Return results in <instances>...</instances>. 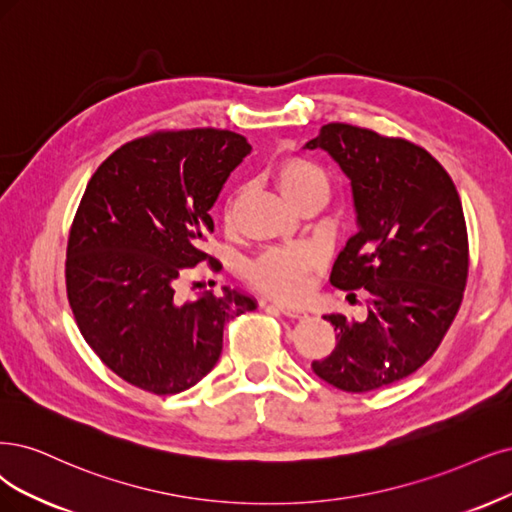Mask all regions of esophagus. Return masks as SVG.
<instances>
[{
  "mask_svg": "<svg viewBox=\"0 0 512 512\" xmlns=\"http://www.w3.org/2000/svg\"><path fill=\"white\" fill-rule=\"evenodd\" d=\"M268 308H276L278 312H282L285 316H291V318H304L306 316V310H301V308L291 306V304H285V301H274V304H268Z\"/></svg>",
  "mask_w": 512,
  "mask_h": 512,
  "instance_id": "esophagus-1",
  "label": "esophagus"
}]
</instances>
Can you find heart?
<instances>
[{"instance_id":"b5f03b06","label":"heart","mask_w":512,"mask_h":512,"mask_svg":"<svg viewBox=\"0 0 512 512\" xmlns=\"http://www.w3.org/2000/svg\"><path fill=\"white\" fill-rule=\"evenodd\" d=\"M272 179L280 194L291 204L306 196L329 194L325 170L308 158L289 156L278 160L272 166ZM234 206L236 198L230 200L225 208L227 219L232 217ZM318 261V251L308 244L282 246V249H270L251 261L246 268V276H249L251 285L263 293L278 299H297L308 291L310 274L318 266Z\"/></svg>"}]
</instances>
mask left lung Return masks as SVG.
I'll return each instance as SVG.
<instances>
[{
  "mask_svg": "<svg viewBox=\"0 0 512 512\" xmlns=\"http://www.w3.org/2000/svg\"><path fill=\"white\" fill-rule=\"evenodd\" d=\"M323 149L350 179L358 232L339 251L331 285L367 289L365 320L327 314L335 350L312 363L346 392L418 371L456 318L468 276L458 189L426 149L350 124H327L304 145Z\"/></svg>",
  "mask_w": 512,
  "mask_h": 512,
  "instance_id": "obj_1",
  "label": "left lung"
}]
</instances>
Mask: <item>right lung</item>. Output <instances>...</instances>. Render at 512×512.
Returning <instances> with one entry per match:
<instances>
[{
	"instance_id": "obj_1",
	"label": "right lung",
	"mask_w": 512,
	"mask_h": 512,
	"mask_svg": "<svg viewBox=\"0 0 512 512\" xmlns=\"http://www.w3.org/2000/svg\"><path fill=\"white\" fill-rule=\"evenodd\" d=\"M251 149L230 130L156 132L113 151L88 181L69 232L67 297L88 346L128 384L192 388L217 365L227 320L257 308L230 287L187 304L175 295L189 268L213 261L202 251L211 208Z\"/></svg>"
}]
</instances>
